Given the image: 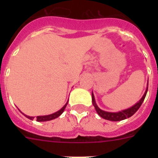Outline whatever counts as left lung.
Here are the masks:
<instances>
[{
	"instance_id": "obj_1",
	"label": "left lung",
	"mask_w": 158,
	"mask_h": 158,
	"mask_svg": "<svg viewBox=\"0 0 158 158\" xmlns=\"http://www.w3.org/2000/svg\"><path fill=\"white\" fill-rule=\"evenodd\" d=\"M148 91V84H147V88H146V90L145 92L144 95L142 96V98L140 99L138 103L133 105L132 107H129L127 109L122 110L120 111H118V112H109V111H103L100 108V107L97 106L96 103V100H95L94 95H93V93H92V101H93V106L95 107V109H96V112L98 113V115H100V117H102L103 118H105L107 120L110 121H121L123 120V119H126V118H130L131 116L135 114L138 110H139V107H141L142 104L143 103L145 100V97L146 96V93H147Z\"/></svg>"
}]
</instances>
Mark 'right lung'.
<instances>
[{"mask_svg":"<svg viewBox=\"0 0 158 158\" xmlns=\"http://www.w3.org/2000/svg\"><path fill=\"white\" fill-rule=\"evenodd\" d=\"M69 101V100H68ZM68 101H67L66 104H65V105L63 106V107L61 108V109L59 110V111H56V112L53 113V114H51V115H40V116H37L36 117V120L38 121V122H46V121H49V120H52V119H54V118H58V116H60V115H62V112L64 111V110H65V107H66L67 104H68ZM21 112V111H20ZM23 115H24V116L27 117V118H29V119H31V120H33L34 119L35 117H32V116H28V115H25V114H23V112H21Z\"/></svg>","mask_w":158,"mask_h":158,"instance_id":"right-lung-1","label":"right lung"}]
</instances>
